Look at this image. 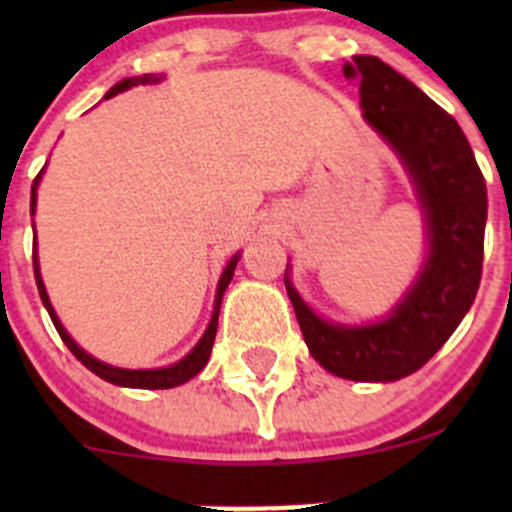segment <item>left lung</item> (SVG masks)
<instances>
[{
  "label": "left lung",
  "instance_id": "8db88e82",
  "mask_svg": "<svg viewBox=\"0 0 512 512\" xmlns=\"http://www.w3.org/2000/svg\"><path fill=\"white\" fill-rule=\"evenodd\" d=\"M364 118L396 151L416 185L428 255L386 319L344 327L317 317L285 272V287L314 359L352 381H396L421 369L471 309L483 270L485 180L456 118L376 56H354Z\"/></svg>",
  "mask_w": 512,
  "mask_h": 512
}]
</instances>
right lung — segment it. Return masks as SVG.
Instances as JSON below:
<instances>
[{"mask_svg":"<svg viewBox=\"0 0 512 512\" xmlns=\"http://www.w3.org/2000/svg\"><path fill=\"white\" fill-rule=\"evenodd\" d=\"M160 79H163V76H160ZM160 79H158V76H153V74L131 76V79L118 81V84L113 86L111 91H108L106 98L121 94V91L131 89V86H138V84H156V81H160ZM39 180H41V173L36 175L34 185H32V215H34V208H36V185H39ZM237 260H240V252H237V255L232 257L230 262H227V267L223 270V277H220V282H218V294H215L213 317H210V324H208V329H205L203 337H200V342L195 344L193 352H190L188 356H183L178 364L163 366V369H118V366L103 364V361H98L91 354H86L84 349H81L79 344H76L74 339L69 337V332L61 327L59 317H56L54 307H51V302H49V294H46L44 282H41L39 262H36V255H34V277H36V287H39V294H41V302H44V307H46V312H49L51 322H54L56 332H59V337L64 339V344L71 349V354H74L76 359H79L81 364L86 366V369L94 371V374L101 376L103 381H111V384H116V386H128V389H173V386H180V384H185V381L193 379V376L200 374V371H203V366L208 364L210 352H213L215 332H218L220 302H223L225 289H227V285H230L232 272H235V267H237Z\"/></svg>","mask_w":512,"mask_h":512,"instance_id":"1","label":"right lung"}]
</instances>
